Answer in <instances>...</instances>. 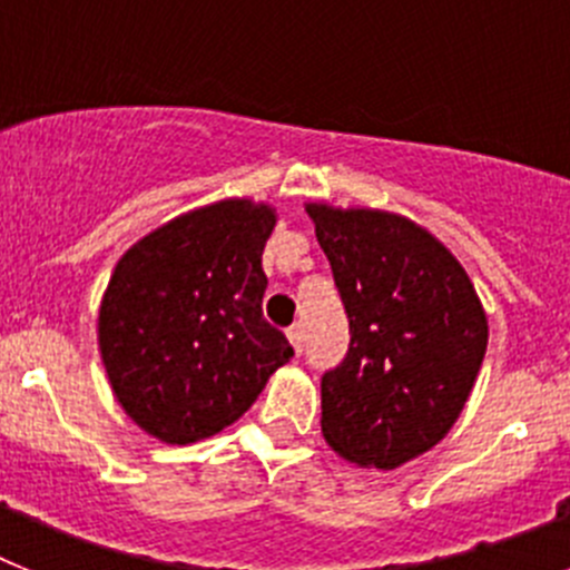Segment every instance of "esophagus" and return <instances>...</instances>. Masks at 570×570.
Segmentation results:
<instances>
[{"mask_svg":"<svg viewBox=\"0 0 570 570\" xmlns=\"http://www.w3.org/2000/svg\"><path fill=\"white\" fill-rule=\"evenodd\" d=\"M288 340H291V345H294L296 354H299L302 342H305V328H302V325H291V328H288Z\"/></svg>","mask_w":570,"mask_h":570,"instance_id":"1","label":"esophagus"}]
</instances>
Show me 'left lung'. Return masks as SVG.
<instances>
[{"mask_svg": "<svg viewBox=\"0 0 570 570\" xmlns=\"http://www.w3.org/2000/svg\"><path fill=\"white\" fill-rule=\"evenodd\" d=\"M351 322L322 376V436L362 468L394 471L460 420L488 347L471 276L431 230L380 208L305 205Z\"/></svg>", "mask_w": 570, "mask_h": 570, "instance_id": "left-lung-1", "label": "left lung"}]
</instances>
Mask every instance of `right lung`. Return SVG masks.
I'll use <instances>...</instances> for the list:
<instances>
[{
	"instance_id": "obj_1",
	"label": "right lung",
	"mask_w": 570,
	"mask_h": 570,
	"mask_svg": "<svg viewBox=\"0 0 570 570\" xmlns=\"http://www.w3.org/2000/svg\"><path fill=\"white\" fill-rule=\"evenodd\" d=\"M276 208L230 196L159 225L116 262L97 340L116 402L145 434L188 445L234 425L294 356L262 316Z\"/></svg>"
}]
</instances>
